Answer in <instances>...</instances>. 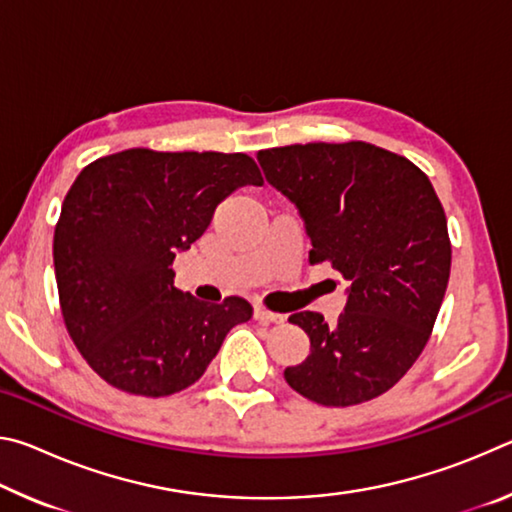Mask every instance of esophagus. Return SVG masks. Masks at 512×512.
Here are the masks:
<instances>
[{"mask_svg":"<svg viewBox=\"0 0 512 512\" xmlns=\"http://www.w3.org/2000/svg\"><path fill=\"white\" fill-rule=\"evenodd\" d=\"M255 320H259V323H284V316L282 314H273V311H268L264 307H255L253 311Z\"/></svg>","mask_w":512,"mask_h":512,"instance_id":"1","label":"esophagus"}]
</instances>
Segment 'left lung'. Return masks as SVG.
<instances>
[{"label": "left lung", "instance_id": "1", "mask_svg": "<svg viewBox=\"0 0 512 512\" xmlns=\"http://www.w3.org/2000/svg\"><path fill=\"white\" fill-rule=\"evenodd\" d=\"M268 185L296 205L309 262L350 287L336 323L298 311L309 357L284 370L293 391L323 406L386 393L420 357L443 305L452 246L429 178L366 142L293 144L257 153Z\"/></svg>", "mask_w": 512, "mask_h": 512}]
</instances>
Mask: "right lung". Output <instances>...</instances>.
<instances>
[{
	"mask_svg": "<svg viewBox=\"0 0 512 512\" xmlns=\"http://www.w3.org/2000/svg\"><path fill=\"white\" fill-rule=\"evenodd\" d=\"M262 185L244 153L128 149L85 167L54 232V268L67 332L119 391H183L225 334L253 316L244 298L207 305L173 287L171 264L203 237L216 205Z\"/></svg>",
	"mask_w": 512,
	"mask_h": 512,
	"instance_id": "obj_1",
	"label": "right lung"
}]
</instances>
